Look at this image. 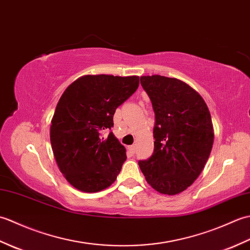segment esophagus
Listing matches in <instances>:
<instances>
[{"instance_id":"1","label":"esophagus","mask_w":250,"mask_h":250,"mask_svg":"<svg viewBox=\"0 0 250 250\" xmlns=\"http://www.w3.org/2000/svg\"><path fill=\"white\" fill-rule=\"evenodd\" d=\"M135 149H136L135 145H132V146H130V147H129V151L132 153V155H133V153L135 152Z\"/></svg>"}]
</instances>
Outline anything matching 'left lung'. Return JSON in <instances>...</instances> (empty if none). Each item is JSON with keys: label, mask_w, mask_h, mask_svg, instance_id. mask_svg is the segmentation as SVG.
Wrapping results in <instances>:
<instances>
[{"label": "left lung", "mask_w": 250, "mask_h": 250, "mask_svg": "<svg viewBox=\"0 0 250 250\" xmlns=\"http://www.w3.org/2000/svg\"><path fill=\"white\" fill-rule=\"evenodd\" d=\"M141 84L155 111V149L139 161L141 171L158 192H183L199 177L208 160L214 129L203 98L177 78L142 76Z\"/></svg>", "instance_id": "obj_1"}]
</instances>
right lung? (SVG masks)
<instances>
[{
    "instance_id": "right-lung-1",
    "label": "right lung",
    "mask_w": 250,
    "mask_h": 250,
    "mask_svg": "<svg viewBox=\"0 0 250 250\" xmlns=\"http://www.w3.org/2000/svg\"><path fill=\"white\" fill-rule=\"evenodd\" d=\"M139 76L84 75L63 92L50 125V143L58 167L73 187L98 192L113 184L126 159L113 132L116 108L133 94Z\"/></svg>"
}]
</instances>
